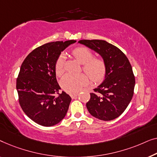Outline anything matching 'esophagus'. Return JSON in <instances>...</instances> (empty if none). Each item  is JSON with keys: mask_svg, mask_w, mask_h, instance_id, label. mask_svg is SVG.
Returning <instances> with one entry per match:
<instances>
[{"mask_svg": "<svg viewBox=\"0 0 157 157\" xmlns=\"http://www.w3.org/2000/svg\"><path fill=\"white\" fill-rule=\"evenodd\" d=\"M78 94H79L78 93H72V94H70V96H71L72 98H75L76 96H78Z\"/></svg>", "mask_w": 157, "mask_h": 157, "instance_id": "34e87169", "label": "esophagus"}]
</instances>
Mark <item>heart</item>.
<instances>
[{"label": "heart", "mask_w": 157, "mask_h": 157, "mask_svg": "<svg viewBox=\"0 0 157 157\" xmlns=\"http://www.w3.org/2000/svg\"><path fill=\"white\" fill-rule=\"evenodd\" d=\"M72 55L81 65L82 69L92 81H100L105 77L106 67L105 62L101 59L93 58V55L87 48L79 47L72 51ZM65 63V55L62 54L57 58L56 64V70L57 75L63 72V66ZM89 82V77L85 74L73 75L67 74L61 80L62 87L68 92H78L83 86Z\"/></svg>", "instance_id": "1"}]
</instances>
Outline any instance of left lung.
<instances>
[{
    "label": "left lung",
    "instance_id": "1",
    "mask_svg": "<svg viewBox=\"0 0 157 157\" xmlns=\"http://www.w3.org/2000/svg\"><path fill=\"white\" fill-rule=\"evenodd\" d=\"M78 43L100 55L106 67L103 82L94 93H90L86 104L88 111L98 120H114L123 113L133 97L135 78L131 64L118 48L105 40H81Z\"/></svg>",
    "mask_w": 157,
    "mask_h": 157
}]
</instances>
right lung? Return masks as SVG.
<instances>
[{
  "mask_svg": "<svg viewBox=\"0 0 157 157\" xmlns=\"http://www.w3.org/2000/svg\"><path fill=\"white\" fill-rule=\"evenodd\" d=\"M76 42L70 40L46 43L24 59L16 82L20 105L35 123L51 127L61 122L71 98L61 89L56 79V64L61 52Z\"/></svg>",
  "mask_w": 157,
  "mask_h": 157,
  "instance_id": "1",
  "label": "right lung"
}]
</instances>
